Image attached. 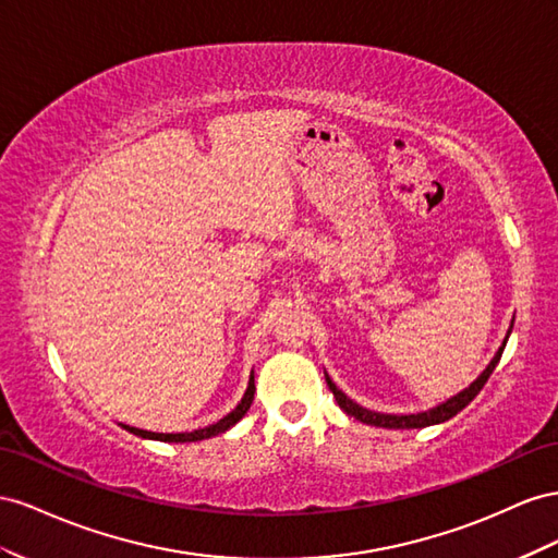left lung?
Wrapping results in <instances>:
<instances>
[{
  "instance_id": "obj_1",
  "label": "left lung",
  "mask_w": 558,
  "mask_h": 558,
  "mask_svg": "<svg viewBox=\"0 0 558 558\" xmlns=\"http://www.w3.org/2000/svg\"><path fill=\"white\" fill-rule=\"evenodd\" d=\"M512 327H514V317H512V325H509V329H507V333H505L502 345L498 348V353L493 355V360L488 362V367H486L480 376H476L465 390H460L458 395L449 397L447 402H441V404H437V407H433V409H427V411H418V413H380V411H372V409H367V407H362V404L350 400V397H348L343 390H339L337 384H333V380H331L327 374H325V380H327L329 390L333 392V397H337L339 407L348 413V416H353V418L360 421V423L376 425V427H388V429H413V427L437 425V423H444V421L453 418L458 411H463V409L474 400V397L480 395V390L486 386V380H488V376L493 374V369L498 367V362H500V357H502V350H505V345H507L509 333H512Z\"/></svg>"
}]
</instances>
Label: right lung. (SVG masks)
Instances as JSON below:
<instances>
[{
    "instance_id": "right-lung-1",
    "label": "right lung",
    "mask_w": 558,
    "mask_h": 558,
    "mask_svg": "<svg viewBox=\"0 0 558 558\" xmlns=\"http://www.w3.org/2000/svg\"><path fill=\"white\" fill-rule=\"evenodd\" d=\"M254 400V372L250 374V384H247V390L243 395V400L238 402V407L227 413L225 418H219L217 423L208 425V427H201V429H194V433H149V429H140V427H131V425H123L129 433L137 435V437H145V439H158V441H174V444H184V441H201V439H210L215 435H221L227 433L229 427H233L238 421H241L245 413L250 411V404Z\"/></svg>"
}]
</instances>
